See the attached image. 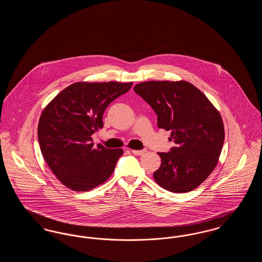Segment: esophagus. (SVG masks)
<instances>
[{"instance_id": "obj_1", "label": "esophagus", "mask_w": 262, "mask_h": 262, "mask_svg": "<svg viewBox=\"0 0 262 262\" xmlns=\"http://www.w3.org/2000/svg\"><path fill=\"white\" fill-rule=\"evenodd\" d=\"M145 152H146V149L133 150V153H134L135 155H143Z\"/></svg>"}]
</instances>
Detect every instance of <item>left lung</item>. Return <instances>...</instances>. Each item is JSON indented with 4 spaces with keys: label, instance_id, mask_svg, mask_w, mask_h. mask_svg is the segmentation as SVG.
<instances>
[{
    "label": "left lung",
    "instance_id": "left-lung-1",
    "mask_svg": "<svg viewBox=\"0 0 262 262\" xmlns=\"http://www.w3.org/2000/svg\"><path fill=\"white\" fill-rule=\"evenodd\" d=\"M135 92L157 115L159 128L171 130L169 152H159L161 165L154 180L172 192H188L202 184L216 167L224 143L219 112L200 89L187 81H146Z\"/></svg>",
    "mask_w": 262,
    "mask_h": 262
}]
</instances>
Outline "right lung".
Here are the masks:
<instances>
[{
  "instance_id": "add662e5",
  "label": "right lung",
  "mask_w": 262,
  "mask_h": 262,
  "mask_svg": "<svg viewBox=\"0 0 262 262\" xmlns=\"http://www.w3.org/2000/svg\"><path fill=\"white\" fill-rule=\"evenodd\" d=\"M132 85L133 82H76L44 109L38 124L40 149L63 186L88 191L113 174L124 151L94 146L91 136L103 127L102 117L109 104Z\"/></svg>"
}]
</instances>
